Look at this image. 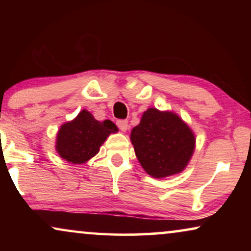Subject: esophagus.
I'll list each match as a JSON object with an SVG mask.
<instances>
[{
	"label": "esophagus",
	"mask_w": 251,
	"mask_h": 251,
	"mask_svg": "<svg viewBox=\"0 0 251 251\" xmlns=\"http://www.w3.org/2000/svg\"><path fill=\"white\" fill-rule=\"evenodd\" d=\"M116 125H118L119 129L121 130V131H123V132H126V130H128V128H129L128 121H126V120H119V121L116 122Z\"/></svg>",
	"instance_id": "obj_1"
}]
</instances>
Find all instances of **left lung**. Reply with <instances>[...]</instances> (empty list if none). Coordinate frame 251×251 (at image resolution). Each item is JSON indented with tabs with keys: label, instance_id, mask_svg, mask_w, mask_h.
Masks as SVG:
<instances>
[{
	"label": "left lung",
	"instance_id": "8db88e82",
	"mask_svg": "<svg viewBox=\"0 0 251 251\" xmlns=\"http://www.w3.org/2000/svg\"><path fill=\"white\" fill-rule=\"evenodd\" d=\"M130 140L140 166L150 176L164 178L180 174L195 150V135L175 112L149 108Z\"/></svg>",
	"mask_w": 251,
	"mask_h": 251
}]
</instances>
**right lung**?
Segmentation results:
<instances>
[{
	"mask_svg": "<svg viewBox=\"0 0 251 251\" xmlns=\"http://www.w3.org/2000/svg\"><path fill=\"white\" fill-rule=\"evenodd\" d=\"M119 129L109 120L99 122L87 109L78 113L58 130L56 151L61 159L72 164L88 162L99 152V149L111 133Z\"/></svg>",
	"mask_w": 251,
	"mask_h": 251,
	"instance_id": "1",
	"label": "right lung"
}]
</instances>
